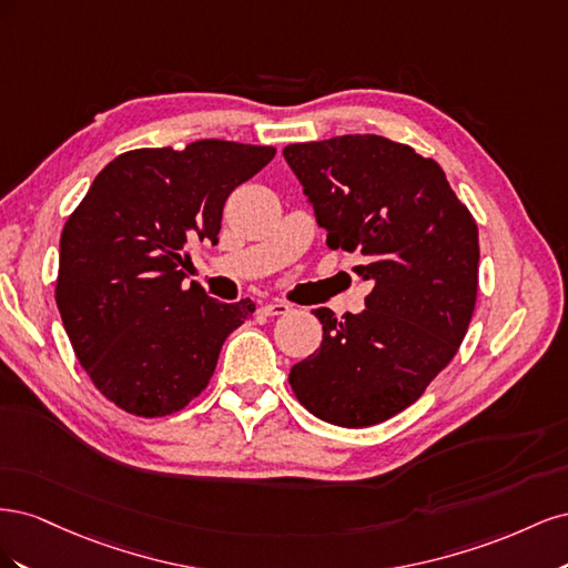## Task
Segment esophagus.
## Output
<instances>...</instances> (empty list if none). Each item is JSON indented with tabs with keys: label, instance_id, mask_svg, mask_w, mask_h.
Returning <instances> with one entry per match:
<instances>
[{
	"label": "esophagus",
	"instance_id": "1",
	"mask_svg": "<svg viewBox=\"0 0 568 568\" xmlns=\"http://www.w3.org/2000/svg\"><path fill=\"white\" fill-rule=\"evenodd\" d=\"M261 311L265 313V315H270V317H274V315H286L288 311H291V305L286 303V301H270V303H265Z\"/></svg>",
	"mask_w": 568,
	"mask_h": 568
}]
</instances>
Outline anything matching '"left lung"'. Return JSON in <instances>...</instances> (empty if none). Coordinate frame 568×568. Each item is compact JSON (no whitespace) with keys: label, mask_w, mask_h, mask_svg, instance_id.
Masks as SVG:
<instances>
[{"label":"left lung","mask_w":568,"mask_h":568,"mask_svg":"<svg viewBox=\"0 0 568 568\" xmlns=\"http://www.w3.org/2000/svg\"><path fill=\"white\" fill-rule=\"evenodd\" d=\"M326 246L359 253L363 313L322 322L320 348L291 367L315 417L359 428L415 403L455 357L476 305L478 227L443 168L379 134L288 144Z\"/></svg>","instance_id":"8db88e82"}]
</instances>
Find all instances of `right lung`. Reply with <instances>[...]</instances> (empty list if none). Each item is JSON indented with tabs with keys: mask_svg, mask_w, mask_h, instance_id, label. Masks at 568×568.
<instances>
[{
	"mask_svg": "<svg viewBox=\"0 0 568 568\" xmlns=\"http://www.w3.org/2000/svg\"><path fill=\"white\" fill-rule=\"evenodd\" d=\"M274 153L225 140L120 153L68 217L57 305L80 365L120 409L163 417L192 403L253 315L248 298L184 286V246L217 242L227 196Z\"/></svg>",
	"mask_w": 568,
	"mask_h": 568,
	"instance_id": "right-lung-1",
	"label": "right lung"
}]
</instances>
